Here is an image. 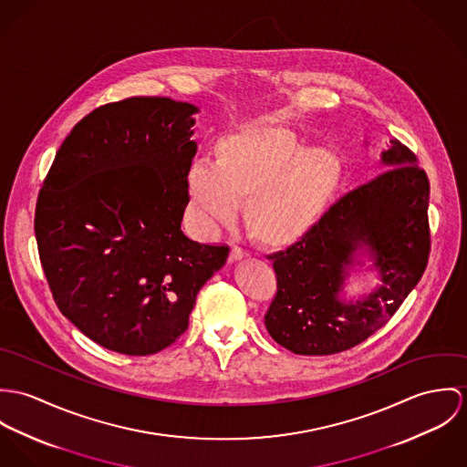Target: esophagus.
Returning a JSON list of instances; mask_svg holds the SVG:
<instances>
[{"mask_svg": "<svg viewBox=\"0 0 467 467\" xmlns=\"http://www.w3.org/2000/svg\"><path fill=\"white\" fill-rule=\"evenodd\" d=\"M245 256H247V251H244L240 247H233L231 253H229V261L234 263V261H240V259H244Z\"/></svg>", "mask_w": 467, "mask_h": 467, "instance_id": "1", "label": "esophagus"}]
</instances>
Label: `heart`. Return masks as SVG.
<instances>
[{"label": "heart", "instance_id": "1", "mask_svg": "<svg viewBox=\"0 0 467 467\" xmlns=\"http://www.w3.org/2000/svg\"><path fill=\"white\" fill-rule=\"evenodd\" d=\"M340 179L327 149H305L296 134L274 125L223 136L216 164L195 159L188 171L193 213L206 223L233 218L245 202L251 234L266 245H290L317 223Z\"/></svg>", "mask_w": 467, "mask_h": 467}]
</instances>
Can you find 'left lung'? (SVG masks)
<instances>
[{
	"label": "left lung",
	"instance_id": "obj_1",
	"mask_svg": "<svg viewBox=\"0 0 467 467\" xmlns=\"http://www.w3.org/2000/svg\"><path fill=\"white\" fill-rule=\"evenodd\" d=\"M389 170L344 195L286 251L270 254L277 294L265 315L270 337L296 355L348 351L379 329L419 283L430 254V182L398 140ZM367 254L380 285L348 302L339 294Z\"/></svg>",
	"mask_w": 467,
	"mask_h": 467
}]
</instances>
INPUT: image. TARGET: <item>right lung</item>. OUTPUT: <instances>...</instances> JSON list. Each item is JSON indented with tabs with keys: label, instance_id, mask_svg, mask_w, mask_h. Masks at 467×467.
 <instances>
[{
	"label": "right lung",
	"instance_id": "1",
	"mask_svg": "<svg viewBox=\"0 0 467 467\" xmlns=\"http://www.w3.org/2000/svg\"><path fill=\"white\" fill-rule=\"evenodd\" d=\"M197 112L161 97L95 109L39 192L34 227L53 299L105 349L147 357L171 346L229 256L181 231Z\"/></svg>",
	"mask_w": 467,
	"mask_h": 467
}]
</instances>
